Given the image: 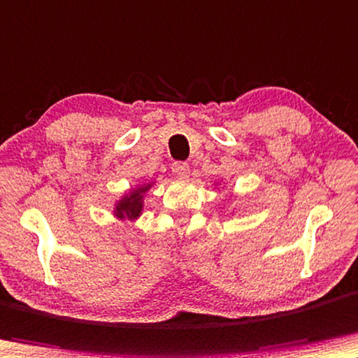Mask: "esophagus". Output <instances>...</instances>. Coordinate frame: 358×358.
I'll return each instance as SVG.
<instances>
[{
    "instance_id": "obj_1",
    "label": "esophagus",
    "mask_w": 358,
    "mask_h": 358,
    "mask_svg": "<svg viewBox=\"0 0 358 358\" xmlns=\"http://www.w3.org/2000/svg\"><path fill=\"white\" fill-rule=\"evenodd\" d=\"M171 171H173L176 178H187L189 173V165L185 164V162H175V164L171 165Z\"/></svg>"
}]
</instances>
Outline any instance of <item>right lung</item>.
<instances>
[{"mask_svg":"<svg viewBox=\"0 0 358 358\" xmlns=\"http://www.w3.org/2000/svg\"><path fill=\"white\" fill-rule=\"evenodd\" d=\"M152 185H142L137 189H132L129 194H125L115 206V216L120 220H135L138 218L143 208V193L150 188Z\"/></svg>","mask_w":358,"mask_h":358,"instance_id":"right-lung-1","label":"right lung"}]
</instances>
